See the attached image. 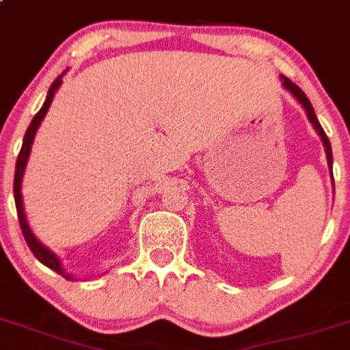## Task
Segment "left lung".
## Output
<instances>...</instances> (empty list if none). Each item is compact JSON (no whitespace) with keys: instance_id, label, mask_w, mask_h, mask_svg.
Here are the masks:
<instances>
[{"instance_id":"obj_1","label":"left lung","mask_w":350,"mask_h":350,"mask_svg":"<svg viewBox=\"0 0 350 350\" xmlns=\"http://www.w3.org/2000/svg\"><path fill=\"white\" fill-rule=\"evenodd\" d=\"M281 80H283V87H284V89L288 90V92H292L293 98L297 99V101L302 105V108L306 110L308 119H310V122H311V124H313V128H315V130H317V133L320 135V139H322V142H324L325 154H327V163H329V167H333V151H331V142H329V139H327V135L324 133V130H322V126H320L319 119H317L315 110H313V107H311L310 99H308L306 94L302 92V90L299 89L297 85L293 83L292 80H288L286 76H281ZM331 176H333V174H331Z\"/></svg>"}]
</instances>
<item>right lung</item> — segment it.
<instances>
[{
	"label": "right lung",
	"instance_id": "right-lung-1",
	"mask_svg": "<svg viewBox=\"0 0 350 350\" xmlns=\"http://www.w3.org/2000/svg\"><path fill=\"white\" fill-rule=\"evenodd\" d=\"M60 83H62V76H58L57 80L51 83V87H49L48 98H46V101H44L42 108L37 111V116L33 117V120H31L30 126H28V130H26L25 140H23V148H21L19 157H17V161H16V174H14V199H16L17 219H19L21 231H23V237H25V240H26V243H28L30 251L33 252V256L37 258V260H39L42 265H46L48 269L58 272V274L64 275L66 280H70L69 274H64V269H62V265H60V260H58V258L55 256V254H53L49 249L44 247L42 243L35 239L33 233L30 231V228H28V222H26V217H25V210H23V196H21V181H23V174H25L26 161H28V157H30V149H31V144H33L35 133H37V128H39L40 122H42L44 116L48 113L49 105H51V101H53V96H55L57 89L60 87Z\"/></svg>",
	"mask_w": 350,
	"mask_h": 350
}]
</instances>
